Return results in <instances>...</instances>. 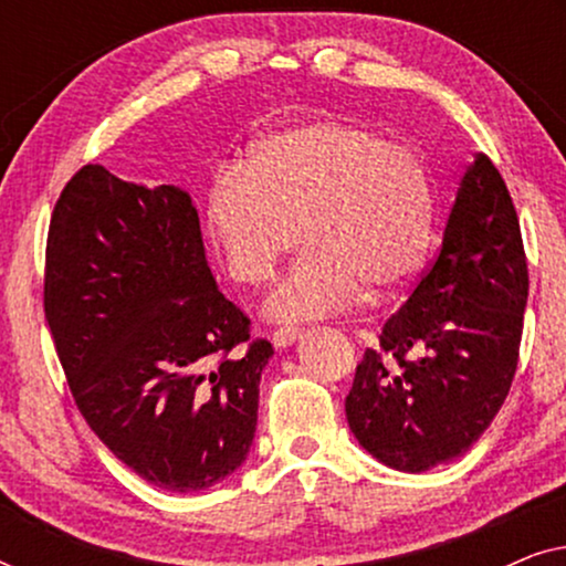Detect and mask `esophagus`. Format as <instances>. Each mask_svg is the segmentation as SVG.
Segmentation results:
<instances>
[{"label": "esophagus", "mask_w": 566, "mask_h": 566, "mask_svg": "<svg viewBox=\"0 0 566 566\" xmlns=\"http://www.w3.org/2000/svg\"><path fill=\"white\" fill-rule=\"evenodd\" d=\"M270 337H273L275 347H289L296 343V339H301V329L298 327H277V329H273V335Z\"/></svg>", "instance_id": "1"}]
</instances>
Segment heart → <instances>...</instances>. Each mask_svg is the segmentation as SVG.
<instances>
[{
	"label": "heart",
	"instance_id": "b5f03b06",
	"mask_svg": "<svg viewBox=\"0 0 566 566\" xmlns=\"http://www.w3.org/2000/svg\"><path fill=\"white\" fill-rule=\"evenodd\" d=\"M208 229L229 273L268 281L298 254L268 298L275 319H314L366 289L386 298L420 273L436 231V185L420 154L353 120L277 130L250 165L219 167L206 196Z\"/></svg>",
	"mask_w": 566,
	"mask_h": 566
}]
</instances>
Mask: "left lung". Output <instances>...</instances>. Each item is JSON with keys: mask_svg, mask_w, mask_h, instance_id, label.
Here are the masks:
<instances>
[{"mask_svg": "<svg viewBox=\"0 0 566 566\" xmlns=\"http://www.w3.org/2000/svg\"><path fill=\"white\" fill-rule=\"evenodd\" d=\"M528 262L507 185L476 154L436 262L355 368L345 415L386 467L420 474L490 428L517 368Z\"/></svg>", "mask_w": 566, "mask_h": 566, "instance_id": "8db88e82", "label": "left lung"}]
</instances>
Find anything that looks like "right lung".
<instances>
[{
  "label": "right lung",
  "instance_id": "obj_1",
  "mask_svg": "<svg viewBox=\"0 0 566 566\" xmlns=\"http://www.w3.org/2000/svg\"><path fill=\"white\" fill-rule=\"evenodd\" d=\"M43 306L76 407L115 459L180 494L242 467L273 345L250 343L216 285L188 192L84 165L53 208Z\"/></svg>",
  "mask_w": 566,
  "mask_h": 566
}]
</instances>
